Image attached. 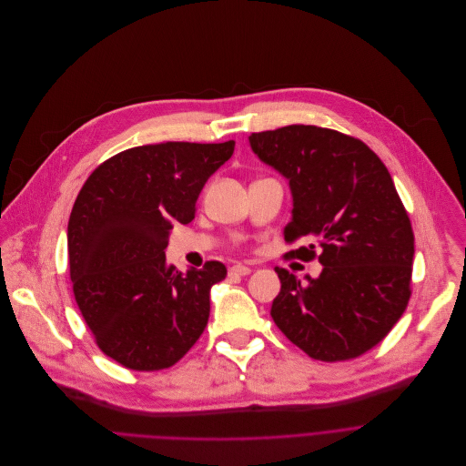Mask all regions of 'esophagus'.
I'll return each instance as SVG.
<instances>
[{"label": "esophagus", "mask_w": 466, "mask_h": 466, "mask_svg": "<svg viewBox=\"0 0 466 466\" xmlns=\"http://www.w3.org/2000/svg\"><path fill=\"white\" fill-rule=\"evenodd\" d=\"M249 273H251V268L244 266V264H233L228 269L229 277H244V275H249Z\"/></svg>", "instance_id": "esophagus-1"}]
</instances>
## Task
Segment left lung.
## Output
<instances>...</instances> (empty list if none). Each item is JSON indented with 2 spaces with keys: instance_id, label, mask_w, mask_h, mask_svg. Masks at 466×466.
I'll return each instance as SVG.
<instances>
[{
  "instance_id": "left-lung-1",
  "label": "left lung",
  "mask_w": 466,
  "mask_h": 466,
  "mask_svg": "<svg viewBox=\"0 0 466 466\" xmlns=\"http://www.w3.org/2000/svg\"><path fill=\"white\" fill-rule=\"evenodd\" d=\"M249 145L289 179L294 208L285 238L310 242L289 255H318L323 266L307 283L275 268L281 279L269 312L275 325L321 361L373 349L411 296L413 229L390 170L360 139L312 125L251 134Z\"/></svg>"
}]
</instances>
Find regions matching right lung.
Here are the masks:
<instances>
[{
    "mask_svg": "<svg viewBox=\"0 0 466 466\" xmlns=\"http://www.w3.org/2000/svg\"><path fill=\"white\" fill-rule=\"evenodd\" d=\"M235 141L145 145L116 154L82 185L67 224L75 301L99 349L127 369L174 365L202 336L226 266L177 271L165 248L189 224Z\"/></svg>",
    "mask_w": 466,
    "mask_h": 466,
    "instance_id": "add662e5",
    "label": "right lung"
}]
</instances>
